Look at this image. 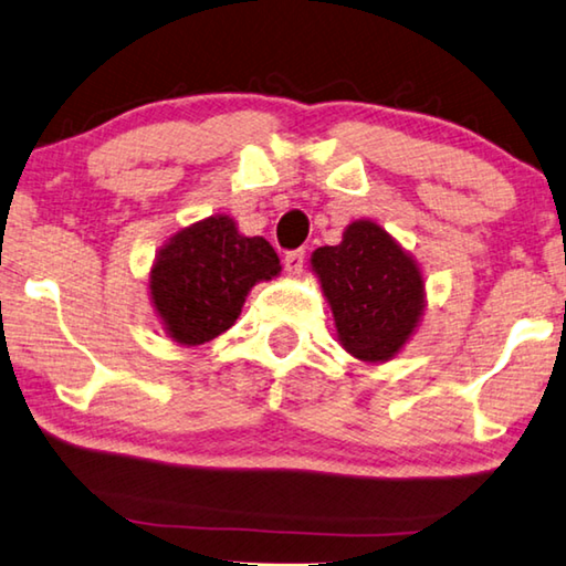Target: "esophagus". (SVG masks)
<instances>
[{"mask_svg": "<svg viewBox=\"0 0 566 566\" xmlns=\"http://www.w3.org/2000/svg\"><path fill=\"white\" fill-rule=\"evenodd\" d=\"M303 263H305V250L303 248L291 250V253H285V258H283L285 271H289L291 275L303 273Z\"/></svg>", "mask_w": 566, "mask_h": 566, "instance_id": "esophagus-1", "label": "esophagus"}]
</instances>
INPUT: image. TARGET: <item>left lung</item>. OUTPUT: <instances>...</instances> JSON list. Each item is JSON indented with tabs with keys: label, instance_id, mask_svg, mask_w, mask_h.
I'll list each match as a JSON object with an SVG mask.
<instances>
[{
	"label": "left lung",
	"instance_id": "obj_1",
	"mask_svg": "<svg viewBox=\"0 0 566 566\" xmlns=\"http://www.w3.org/2000/svg\"><path fill=\"white\" fill-rule=\"evenodd\" d=\"M311 263L340 346L360 360L394 358L423 308V281L411 258L376 222L358 220L338 245L318 248Z\"/></svg>",
	"mask_w": 566,
	"mask_h": 566
}]
</instances>
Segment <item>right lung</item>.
<instances>
[{"instance_id":"obj_1","label":"right lung","mask_w":566,"mask_h":566,"mask_svg":"<svg viewBox=\"0 0 566 566\" xmlns=\"http://www.w3.org/2000/svg\"><path fill=\"white\" fill-rule=\"evenodd\" d=\"M277 271L268 240L240 235L233 220L218 216L180 230L163 248L150 293L170 336L198 346L233 326L248 291Z\"/></svg>"}]
</instances>
